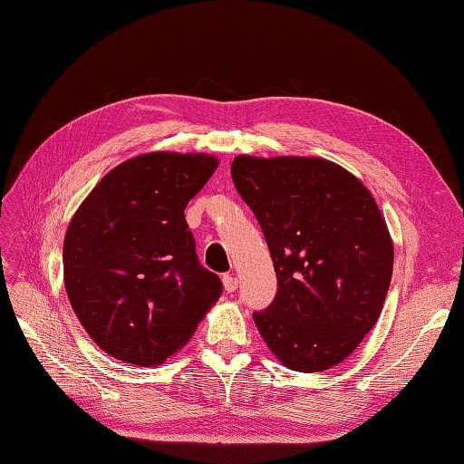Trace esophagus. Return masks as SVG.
Returning <instances> with one entry per match:
<instances>
[{"label": "esophagus", "mask_w": 464, "mask_h": 464, "mask_svg": "<svg viewBox=\"0 0 464 464\" xmlns=\"http://www.w3.org/2000/svg\"><path fill=\"white\" fill-rule=\"evenodd\" d=\"M237 284H239V280H237V276H233V275H225V276H223V286H225V290H227L229 294L237 290Z\"/></svg>", "instance_id": "esophagus-1"}]
</instances>
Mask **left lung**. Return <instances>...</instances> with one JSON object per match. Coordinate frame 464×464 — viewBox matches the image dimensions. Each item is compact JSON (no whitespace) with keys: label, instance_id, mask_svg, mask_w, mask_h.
Returning <instances> with one entry per match:
<instances>
[{"label":"left lung","instance_id":"1","mask_svg":"<svg viewBox=\"0 0 464 464\" xmlns=\"http://www.w3.org/2000/svg\"><path fill=\"white\" fill-rule=\"evenodd\" d=\"M231 176L278 278L275 302L253 314L268 349L298 372L345 361L380 317L394 266L372 194L339 164L314 157L239 154Z\"/></svg>","mask_w":464,"mask_h":464}]
</instances>
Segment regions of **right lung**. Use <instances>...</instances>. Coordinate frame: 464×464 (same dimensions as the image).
Instances as JSON below:
<instances>
[{"label":"right lung","mask_w":464,"mask_h":464,"mask_svg":"<svg viewBox=\"0 0 464 464\" xmlns=\"http://www.w3.org/2000/svg\"><path fill=\"white\" fill-rule=\"evenodd\" d=\"M211 154L149 152L105 174L64 237V286L96 345L162 364L194 335L223 284L199 265L184 209L211 174Z\"/></svg>","instance_id":"add662e5"}]
</instances>
